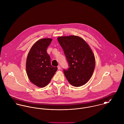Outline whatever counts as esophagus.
I'll return each instance as SVG.
<instances>
[{
    "label": "esophagus",
    "mask_w": 124,
    "mask_h": 124,
    "mask_svg": "<svg viewBox=\"0 0 124 124\" xmlns=\"http://www.w3.org/2000/svg\"><path fill=\"white\" fill-rule=\"evenodd\" d=\"M58 70H61V66L59 65V66H58Z\"/></svg>",
    "instance_id": "34e87169"
}]
</instances>
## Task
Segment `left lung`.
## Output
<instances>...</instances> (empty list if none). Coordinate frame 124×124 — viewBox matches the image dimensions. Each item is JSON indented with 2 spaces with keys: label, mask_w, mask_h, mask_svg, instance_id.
<instances>
[{
  "label": "left lung",
  "mask_w": 124,
  "mask_h": 124,
  "mask_svg": "<svg viewBox=\"0 0 124 124\" xmlns=\"http://www.w3.org/2000/svg\"><path fill=\"white\" fill-rule=\"evenodd\" d=\"M63 49L69 68L63 69L68 82L76 87L85 84L91 78L95 66L94 54L81 38L76 36L57 39Z\"/></svg>",
  "instance_id": "left-lung-1"
}]
</instances>
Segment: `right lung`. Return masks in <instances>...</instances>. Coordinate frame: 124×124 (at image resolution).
Returning a JSON list of instances; mask_svg holds the SVG:
<instances>
[{
  "label": "right lung",
  "instance_id": "obj_1",
  "mask_svg": "<svg viewBox=\"0 0 124 124\" xmlns=\"http://www.w3.org/2000/svg\"><path fill=\"white\" fill-rule=\"evenodd\" d=\"M51 39H43L36 42L31 48L26 60V70L30 81L39 87L50 82L58 68L53 67L46 52Z\"/></svg>",
  "mask_w": 124,
  "mask_h": 124
}]
</instances>
